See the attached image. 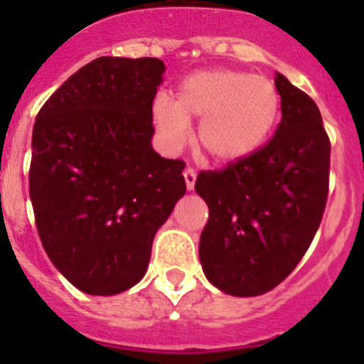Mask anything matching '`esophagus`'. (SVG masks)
Returning a JSON list of instances; mask_svg holds the SVG:
<instances>
[{"instance_id":"obj_1","label":"esophagus","mask_w":364,"mask_h":364,"mask_svg":"<svg viewBox=\"0 0 364 364\" xmlns=\"http://www.w3.org/2000/svg\"><path fill=\"white\" fill-rule=\"evenodd\" d=\"M183 176H185V183H187L188 191H193L194 183H196V170L194 168H187V170L183 171Z\"/></svg>"}]
</instances>
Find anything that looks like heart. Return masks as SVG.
<instances>
[{"mask_svg": "<svg viewBox=\"0 0 364 364\" xmlns=\"http://www.w3.org/2000/svg\"><path fill=\"white\" fill-rule=\"evenodd\" d=\"M277 113L276 85L240 70L196 71L177 87L173 105L164 98L153 105L156 128L173 149L187 139L188 122L200 121L198 149L217 164L253 154L274 130Z\"/></svg>", "mask_w": 364, "mask_h": 364, "instance_id": "heart-1", "label": "heart"}]
</instances>
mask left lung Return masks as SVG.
Instances as JSON below:
<instances>
[{
	"mask_svg": "<svg viewBox=\"0 0 364 364\" xmlns=\"http://www.w3.org/2000/svg\"><path fill=\"white\" fill-rule=\"evenodd\" d=\"M282 122L247 159L204 170L196 193L210 208L200 262L215 287L234 296L270 291L310 247L328 196L331 139L316 102L282 73Z\"/></svg>",
	"mask_w": 364,
	"mask_h": 364,
	"instance_id": "obj_1",
	"label": "left lung"
}]
</instances>
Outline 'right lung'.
I'll use <instances>...</instances> for the list:
<instances>
[{"mask_svg": "<svg viewBox=\"0 0 364 364\" xmlns=\"http://www.w3.org/2000/svg\"><path fill=\"white\" fill-rule=\"evenodd\" d=\"M159 58L92 60L37 113L30 198L48 259L82 293H122L181 198L185 162L151 147Z\"/></svg>", "mask_w": 364, "mask_h": 364, "instance_id": "add662e5", "label": "right lung"}]
</instances>
